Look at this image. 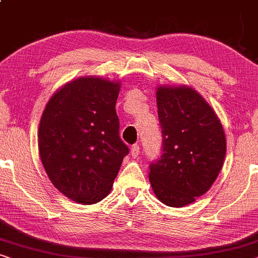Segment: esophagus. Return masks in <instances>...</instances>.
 Listing matches in <instances>:
<instances>
[{
    "instance_id": "esophagus-1",
    "label": "esophagus",
    "mask_w": 258,
    "mask_h": 258,
    "mask_svg": "<svg viewBox=\"0 0 258 258\" xmlns=\"http://www.w3.org/2000/svg\"><path fill=\"white\" fill-rule=\"evenodd\" d=\"M139 154H140V147H139V145H138V144L133 145V146L131 147V155H132L133 158H137Z\"/></svg>"
}]
</instances>
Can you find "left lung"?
<instances>
[{
	"label": "left lung",
	"mask_w": 258,
	"mask_h": 258,
	"mask_svg": "<svg viewBox=\"0 0 258 258\" xmlns=\"http://www.w3.org/2000/svg\"><path fill=\"white\" fill-rule=\"evenodd\" d=\"M157 105L164 153L150 165L148 176L155 197L179 208L215 182L226 157V134L215 111L190 86H159Z\"/></svg>",
	"instance_id": "obj_1"
}]
</instances>
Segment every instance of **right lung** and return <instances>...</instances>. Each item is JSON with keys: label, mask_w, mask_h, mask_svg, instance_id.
<instances>
[{"label": "right lung", "mask_w": 258, "mask_h": 258, "mask_svg": "<svg viewBox=\"0 0 258 258\" xmlns=\"http://www.w3.org/2000/svg\"><path fill=\"white\" fill-rule=\"evenodd\" d=\"M119 82L86 76L57 90L43 111L39 157L53 186L72 201L106 198L128 154L119 137Z\"/></svg>", "instance_id": "1"}]
</instances>
